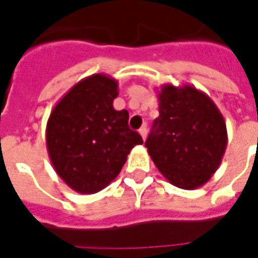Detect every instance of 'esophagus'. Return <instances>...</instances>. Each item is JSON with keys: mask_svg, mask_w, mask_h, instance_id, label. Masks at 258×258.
<instances>
[{"mask_svg": "<svg viewBox=\"0 0 258 258\" xmlns=\"http://www.w3.org/2000/svg\"><path fill=\"white\" fill-rule=\"evenodd\" d=\"M140 134H141V137H142V140L145 141L146 137H148V128H146V125H142V127H141Z\"/></svg>", "mask_w": 258, "mask_h": 258, "instance_id": "34e87169", "label": "esophagus"}]
</instances>
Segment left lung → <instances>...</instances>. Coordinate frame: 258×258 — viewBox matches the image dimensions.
Masks as SVG:
<instances>
[{"mask_svg": "<svg viewBox=\"0 0 258 258\" xmlns=\"http://www.w3.org/2000/svg\"><path fill=\"white\" fill-rule=\"evenodd\" d=\"M157 99L159 117L145 142L148 153L168 182L196 189L221 164L225 120L210 96L192 85H162Z\"/></svg>", "mask_w": 258, "mask_h": 258, "instance_id": "1", "label": "left lung"}]
</instances>
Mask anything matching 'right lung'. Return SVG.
I'll return each mask as SVG.
<instances>
[{
    "mask_svg": "<svg viewBox=\"0 0 258 258\" xmlns=\"http://www.w3.org/2000/svg\"><path fill=\"white\" fill-rule=\"evenodd\" d=\"M118 83L106 74L85 77L62 96L49 114L47 151L55 171L79 194H96L116 178L135 145L128 112L116 110Z\"/></svg>",
    "mask_w": 258,
    "mask_h": 258,
    "instance_id": "1",
    "label": "right lung"
}]
</instances>
